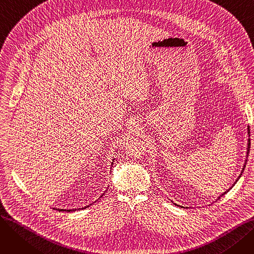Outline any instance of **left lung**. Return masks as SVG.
I'll use <instances>...</instances> for the list:
<instances>
[{"label": "left lung", "mask_w": 254, "mask_h": 254, "mask_svg": "<svg viewBox=\"0 0 254 254\" xmlns=\"http://www.w3.org/2000/svg\"><path fill=\"white\" fill-rule=\"evenodd\" d=\"M248 132H249V135H250V131H249V128H248ZM249 151H250V141L248 142V148H247V154H249ZM246 163H247V161L245 162V164H246ZM244 169H245V165H244V168H243V170H244ZM228 191H229V190H228ZM228 191H225V192H223V193L221 194V196H222V195H224V194H225L226 192H228Z\"/></svg>", "instance_id": "obj_1"}]
</instances>
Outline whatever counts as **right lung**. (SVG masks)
I'll return each instance as SVG.
<instances>
[{"label": "right lung", "instance_id": "1", "mask_svg": "<svg viewBox=\"0 0 254 254\" xmlns=\"http://www.w3.org/2000/svg\"><path fill=\"white\" fill-rule=\"evenodd\" d=\"M61 211H64V210H63V209H62V210H61ZM64 211H68V212H69V211H72V210H64Z\"/></svg>", "mask_w": 254, "mask_h": 254}]
</instances>
